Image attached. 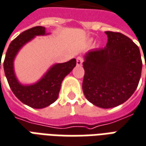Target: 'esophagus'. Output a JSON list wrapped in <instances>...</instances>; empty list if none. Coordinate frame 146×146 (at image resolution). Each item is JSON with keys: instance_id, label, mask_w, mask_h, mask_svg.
<instances>
[{"instance_id": "esophagus-1", "label": "esophagus", "mask_w": 146, "mask_h": 146, "mask_svg": "<svg viewBox=\"0 0 146 146\" xmlns=\"http://www.w3.org/2000/svg\"><path fill=\"white\" fill-rule=\"evenodd\" d=\"M84 62V59L82 57H77L76 58V65L77 66H81Z\"/></svg>"}]
</instances>
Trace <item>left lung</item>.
<instances>
[{"instance_id":"8db88e82","label":"left lung","mask_w":146,"mask_h":146,"mask_svg":"<svg viewBox=\"0 0 146 146\" xmlns=\"http://www.w3.org/2000/svg\"><path fill=\"white\" fill-rule=\"evenodd\" d=\"M105 33L104 48L92 50L84 55L82 88L92 104L111 108L126 102L136 90L142 62L138 46L130 38L119 32Z\"/></svg>"}]
</instances>
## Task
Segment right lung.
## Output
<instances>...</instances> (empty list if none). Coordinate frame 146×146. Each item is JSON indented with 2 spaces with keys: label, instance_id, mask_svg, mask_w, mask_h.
Listing matches in <instances>:
<instances>
[{
  "label": "right lung",
  "instance_id": "right-lung-1",
  "mask_svg": "<svg viewBox=\"0 0 146 146\" xmlns=\"http://www.w3.org/2000/svg\"><path fill=\"white\" fill-rule=\"evenodd\" d=\"M46 35L45 27L42 26L24 31L11 42L4 61L5 73L13 93L24 104L37 109L48 107L57 100L63 79L73 70L76 64L75 58L66 62L55 64L38 82L30 85L21 84L14 73L13 62L15 57L23 45L37 35Z\"/></svg>",
  "mask_w": 146,
  "mask_h": 146
}]
</instances>
